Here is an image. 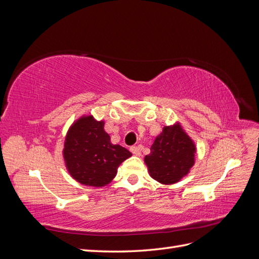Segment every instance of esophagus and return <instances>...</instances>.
Returning <instances> with one entry per match:
<instances>
[{
    "mask_svg": "<svg viewBox=\"0 0 259 259\" xmlns=\"http://www.w3.org/2000/svg\"><path fill=\"white\" fill-rule=\"evenodd\" d=\"M130 150H131L132 153H134L135 155H140V149L137 146H132L130 148Z\"/></svg>",
    "mask_w": 259,
    "mask_h": 259,
    "instance_id": "34e87169",
    "label": "esophagus"
}]
</instances>
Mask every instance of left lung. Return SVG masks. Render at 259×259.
<instances>
[{
  "instance_id": "obj_1",
  "label": "left lung",
  "mask_w": 259,
  "mask_h": 259,
  "mask_svg": "<svg viewBox=\"0 0 259 259\" xmlns=\"http://www.w3.org/2000/svg\"><path fill=\"white\" fill-rule=\"evenodd\" d=\"M145 162L153 179L164 185L182 179L194 163L195 147L179 125L164 126Z\"/></svg>"
}]
</instances>
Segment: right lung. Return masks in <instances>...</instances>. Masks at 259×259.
Instances as JSON below:
<instances>
[{
	"label": "right lung",
	"instance_id": "1",
	"mask_svg": "<svg viewBox=\"0 0 259 259\" xmlns=\"http://www.w3.org/2000/svg\"><path fill=\"white\" fill-rule=\"evenodd\" d=\"M104 122L93 116L77 120L66 137L64 156L69 173L85 186L103 187L116 174L120 164L132 153L120 145H112L104 130Z\"/></svg>",
	"mask_w": 259,
	"mask_h": 259
}]
</instances>
